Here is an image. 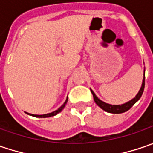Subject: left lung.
Segmentation results:
<instances>
[{"mask_svg":"<svg viewBox=\"0 0 153 153\" xmlns=\"http://www.w3.org/2000/svg\"><path fill=\"white\" fill-rule=\"evenodd\" d=\"M145 71L144 69V77H143L142 80V85H141V87L139 91V92L137 93V95L133 99H131L130 101L127 102V103H123V104H118V105H115V104H110V103H105L102 100H100L96 96V94L94 93V91L91 89V91L92 93V96L94 98V101L95 103L97 104V106H99L102 110H103L106 112H109V113H112V114H121L123 112H126L129 110L130 108L136 103L137 101L140 98V97L142 96L143 91H144V88H145Z\"/></svg>","mask_w":153,"mask_h":153,"instance_id":"obj_1","label":"left lung"}]
</instances>
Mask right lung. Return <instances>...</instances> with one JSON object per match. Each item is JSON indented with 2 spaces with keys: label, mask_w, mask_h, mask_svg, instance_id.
<instances>
[{
  "label": "right lung",
  "mask_w": 153,
  "mask_h": 153,
  "mask_svg": "<svg viewBox=\"0 0 153 153\" xmlns=\"http://www.w3.org/2000/svg\"><path fill=\"white\" fill-rule=\"evenodd\" d=\"M68 103V97H67V99H66V101L64 102V103L58 109V110H55V111H53V112H51V113H48V114H44V115H33V114H30V113H27V112H25L26 114H28V115H30L31 116H35V117H39V118H46V117H51V116H54L57 115L58 113H60L62 110H63L64 107H65V105L67 104Z\"/></svg>",
  "instance_id": "add662e5"
}]
</instances>
